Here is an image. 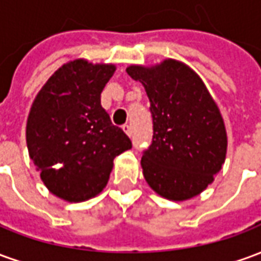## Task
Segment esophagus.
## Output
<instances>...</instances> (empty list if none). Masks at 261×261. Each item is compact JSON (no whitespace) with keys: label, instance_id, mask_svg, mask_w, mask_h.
Wrapping results in <instances>:
<instances>
[{"label":"esophagus","instance_id":"esophagus-1","mask_svg":"<svg viewBox=\"0 0 261 261\" xmlns=\"http://www.w3.org/2000/svg\"><path fill=\"white\" fill-rule=\"evenodd\" d=\"M123 130H124V133H125V134H127V136H128V137L133 136V128H131V125L124 124V125H123Z\"/></svg>","mask_w":261,"mask_h":261}]
</instances>
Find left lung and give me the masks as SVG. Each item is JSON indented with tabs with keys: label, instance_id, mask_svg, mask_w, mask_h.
<instances>
[{
	"label": "left lung",
	"instance_id": "obj_1",
	"mask_svg": "<svg viewBox=\"0 0 261 261\" xmlns=\"http://www.w3.org/2000/svg\"><path fill=\"white\" fill-rule=\"evenodd\" d=\"M125 71L144 85L151 102L152 144L141 158L148 186L172 201L198 196L219 173L228 148L224 119L207 86L175 59Z\"/></svg>",
	"mask_w": 261,
	"mask_h": 261
}]
</instances>
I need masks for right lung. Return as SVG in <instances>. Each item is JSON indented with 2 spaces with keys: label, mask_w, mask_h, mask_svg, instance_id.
<instances>
[{
  "label": "right lung",
  "mask_w": 261,
  "mask_h": 261,
  "mask_svg": "<svg viewBox=\"0 0 261 261\" xmlns=\"http://www.w3.org/2000/svg\"><path fill=\"white\" fill-rule=\"evenodd\" d=\"M114 64L76 59L54 72L32 103L26 144L48 192L68 202L103 192L113 159L131 148L100 105Z\"/></svg>",
  "instance_id": "obj_1"
}]
</instances>
